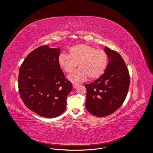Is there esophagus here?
I'll return each instance as SVG.
<instances>
[{
    "label": "esophagus",
    "instance_id": "34e87169",
    "mask_svg": "<svg viewBox=\"0 0 153 153\" xmlns=\"http://www.w3.org/2000/svg\"><path fill=\"white\" fill-rule=\"evenodd\" d=\"M78 87V85L77 84H73V87L74 88H77Z\"/></svg>",
    "mask_w": 153,
    "mask_h": 153
}]
</instances>
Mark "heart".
<instances>
[{
  "label": "heart",
  "instance_id": "1",
  "mask_svg": "<svg viewBox=\"0 0 153 153\" xmlns=\"http://www.w3.org/2000/svg\"><path fill=\"white\" fill-rule=\"evenodd\" d=\"M69 55L61 54L58 64L66 73H71L77 66L79 68L68 76L74 83H80L89 78H99L105 71L108 65V55L103 50H99L87 44H77L71 47Z\"/></svg>",
  "mask_w": 153,
  "mask_h": 153
}]
</instances>
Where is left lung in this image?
<instances>
[{
  "instance_id": "obj_1",
  "label": "left lung",
  "mask_w": 153,
  "mask_h": 153,
  "mask_svg": "<svg viewBox=\"0 0 153 153\" xmlns=\"http://www.w3.org/2000/svg\"><path fill=\"white\" fill-rule=\"evenodd\" d=\"M109 59L104 73L93 82L85 84V107L98 117L112 114L123 104L130 86V74L122 56L105 47Z\"/></svg>"
}]
</instances>
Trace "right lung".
<instances>
[{"instance_id": "right-lung-1", "label": "right lung", "mask_w": 153, "mask_h": 153, "mask_svg": "<svg viewBox=\"0 0 153 153\" xmlns=\"http://www.w3.org/2000/svg\"><path fill=\"white\" fill-rule=\"evenodd\" d=\"M59 54V48L41 46L30 53L19 71L18 89L23 103L47 118L65 111L66 97L73 88L58 64Z\"/></svg>"}]
</instances>
